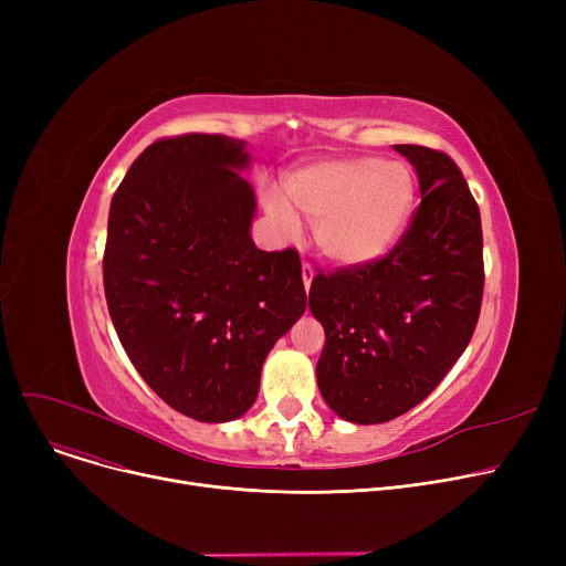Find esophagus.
Returning a JSON list of instances; mask_svg holds the SVG:
<instances>
[{
  "label": "esophagus",
  "mask_w": 566,
  "mask_h": 566,
  "mask_svg": "<svg viewBox=\"0 0 566 566\" xmlns=\"http://www.w3.org/2000/svg\"><path fill=\"white\" fill-rule=\"evenodd\" d=\"M312 280H314V268L310 263H303V284H305V291H310Z\"/></svg>",
  "instance_id": "obj_1"
}]
</instances>
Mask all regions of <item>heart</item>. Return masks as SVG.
Returning <instances> with one entry per match:
<instances>
[{
	"label": "heart",
	"instance_id": "heart-1",
	"mask_svg": "<svg viewBox=\"0 0 566 566\" xmlns=\"http://www.w3.org/2000/svg\"><path fill=\"white\" fill-rule=\"evenodd\" d=\"M415 184L399 163L380 158L321 160L295 171L286 197L268 195L265 208L280 231L295 238L298 210L314 220V241L337 265H365L388 254L412 211Z\"/></svg>",
	"mask_w": 566,
	"mask_h": 566
}]
</instances>
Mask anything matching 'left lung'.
I'll list each match as a JSON object with an SVG mask.
<instances>
[{"label": "left lung", "mask_w": 566, "mask_h": 566, "mask_svg": "<svg viewBox=\"0 0 566 566\" xmlns=\"http://www.w3.org/2000/svg\"><path fill=\"white\" fill-rule=\"evenodd\" d=\"M422 201L378 261L316 275L310 310L325 331L318 390L342 420L382 424L427 399L465 350L484 291L478 201L450 156L395 144Z\"/></svg>", "instance_id": "1"}]
</instances>
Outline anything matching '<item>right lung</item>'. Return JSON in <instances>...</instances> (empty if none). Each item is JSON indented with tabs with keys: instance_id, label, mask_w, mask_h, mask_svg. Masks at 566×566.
I'll return each instance as SVG.
<instances>
[{
	"instance_id": "add662e5",
	"label": "right lung",
	"mask_w": 566,
	"mask_h": 566,
	"mask_svg": "<svg viewBox=\"0 0 566 566\" xmlns=\"http://www.w3.org/2000/svg\"><path fill=\"white\" fill-rule=\"evenodd\" d=\"M243 139L178 135L146 146L116 188L103 282L114 331L165 403L231 422L307 307L301 256L252 241L256 197Z\"/></svg>"
}]
</instances>
